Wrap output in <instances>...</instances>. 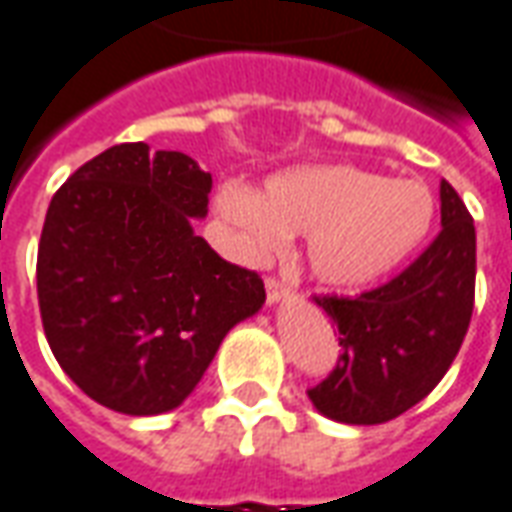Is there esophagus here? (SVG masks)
Wrapping results in <instances>:
<instances>
[{"label": "esophagus", "instance_id": "obj_1", "mask_svg": "<svg viewBox=\"0 0 512 512\" xmlns=\"http://www.w3.org/2000/svg\"><path fill=\"white\" fill-rule=\"evenodd\" d=\"M264 286H267V300H270V303H278V300H284V297L289 295V286L281 284V281L273 278V275H267Z\"/></svg>", "mask_w": 512, "mask_h": 512}]
</instances>
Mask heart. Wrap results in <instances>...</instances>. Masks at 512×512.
I'll return each mask as SVG.
<instances>
[{"instance_id": "1", "label": "heart", "mask_w": 512, "mask_h": 512, "mask_svg": "<svg viewBox=\"0 0 512 512\" xmlns=\"http://www.w3.org/2000/svg\"><path fill=\"white\" fill-rule=\"evenodd\" d=\"M217 212L250 259L284 248L289 234L308 237L314 278L350 289L394 270L422 242L433 195L355 165H311L275 173L262 192L228 181L217 190Z\"/></svg>"}]
</instances>
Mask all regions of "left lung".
I'll use <instances>...</instances> for the list:
<instances>
[{
	"label": "left lung",
	"instance_id": "8db88e82",
	"mask_svg": "<svg viewBox=\"0 0 512 512\" xmlns=\"http://www.w3.org/2000/svg\"><path fill=\"white\" fill-rule=\"evenodd\" d=\"M477 237L469 209L441 181V231L400 275L355 297L317 295L339 328L342 355L308 389L333 422L383 424L436 389L469 331Z\"/></svg>",
	"mask_w": 512,
	"mask_h": 512
}]
</instances>
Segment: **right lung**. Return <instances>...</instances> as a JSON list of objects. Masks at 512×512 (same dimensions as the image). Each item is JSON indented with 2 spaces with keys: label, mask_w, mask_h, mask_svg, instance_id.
Masks as SVG:
<instances>
[{
  "label": "right lung",
  "mask_w": 512,
  "mask_h": 512,
  "mask_svg": "<svg viewBox=\"0 0 512 512\" xmlns=\"http://www.w3.org/2000/svg\"><path fill=\"white\" fill-rule=\"evenodd\" d=\"M212 173L181 151L121 143L54 192L38 245V306L57 364L104 408H179L237 322L264 303L259 273L192 231Z\"/></svg>",
  "instance_id": "right-lung-1"
}]
</instances>
